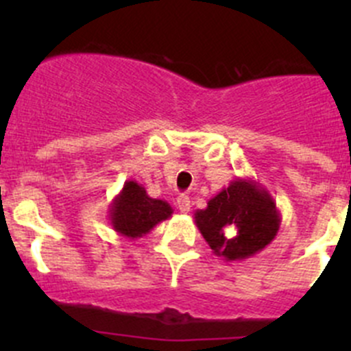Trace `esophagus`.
<instances>
[{"label":"esophagus","instance_id":"1","mask_svg":"<svg viewBox=\"0 0 351 351\" xmlns=\"http://www.w3.org/2000/svg\"><path fill=\"white\" fill-rule=\"evenodd\" d=\"M176 207H178L180 212H183V214L190 212V207H192V202H190V197L185 195V193H180L178 198H176Z\"/></svg>","mask_w":351,"mask_h":351}]
</instances>
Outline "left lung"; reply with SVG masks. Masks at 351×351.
Masks as SVG:
<instances>
[{
  "label": "left lung",
  "mask_w": 351,
  "mask_h": 351,
  "mask_svg": "<svg viewBox=\"0 0 351 351\" xmlns=\"http://www.w3.org/2000/svg\"><path fill=\"white\" fill-rule=\"evenodd\" d=\"M214 254L226 261L254 256L275 239L282 215L274 197L251 178H236L193 214Z\"/></svg>",
  "instance_id": "1"
}]
</instances>
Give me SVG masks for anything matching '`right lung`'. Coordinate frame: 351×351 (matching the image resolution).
<instances>
[{"label":"right lung","mask_w":351,"mask_h":351,"mask_svg":"<svg viewBox=\"0 0 351 351\" xmlns=\"http://www.w3.org/2000/svg\"><path fill=\"white\" fill-rule=\"evenodd\" d=\"M171 205L161 198H151L136 180H127L119 195L108 205V221L113 231L129 239L143 238L159 222L171 217Z\"/></svg>","instance_id":"add662e5"}]
</instances>
